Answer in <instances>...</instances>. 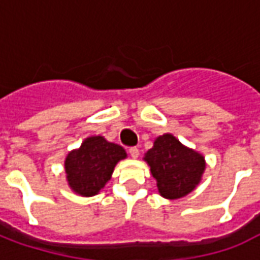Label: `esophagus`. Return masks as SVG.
<instances>
[{
    "label": "esophagus",
    "mask_w": 260,
    "mask_h": 260,
    "mask_svg": "<svg viewBox=\"0 0 260 260\" xmlns=\"http://www.w3.org/2000/svg\"><path fill=\"white\" fill-rule=\"evenodd\" d=\"M129 154L132 158L139 157V149L138 147H129Z\"/></svg>",
    "instance_id": "esophagus-1"
}]
</instances>
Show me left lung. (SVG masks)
I'll return each instance as SVG.
<instances>
[{
  "mask_svg": "<svg viewBox=\"0 0 260 260\" xmlns=\"http://www.w3.org/2000/svg\"><path fill=\"white\" fill-rule=\"evenodd\" d=\"M143 160L157 182L158 193L170 201L191 193L206 170L205 156L182 145L171 134L157 136Z\"/></svg>",
  "mask_w": 260,
  "mask_h": 260,
  "instance_id": "left-lung-1",
  "label": "left lung"
}]
</instances>
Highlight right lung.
<instances>
[{
	"label": "right lung",
	"instance_id": "add662e5",
	"mask_svg": "<svg viewBox=\"0 0 260 260\" xmlns=\"http://www.w3.org/2000/svg\"><path fill=\"white\" fill-rule=\"evenodd\" d=\"M126 158L122 146L108 142L104 136L86 138L78 149L67 154L65 175L69 188L80 196H94L111 180L115 166Z\"/></svg>",
	"mask_w": 260,
	"mask_h": 260
}]
</instances>
